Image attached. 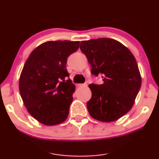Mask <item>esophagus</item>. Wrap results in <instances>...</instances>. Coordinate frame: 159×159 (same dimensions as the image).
Wrapping results in <instances>:
<instances>
[{"label":"esophagus","mask_w":159,"mask_h":159,"mask_svg":"<svg viewBox=\"0 0 159 159\" xmlns=\"http://www.w3.org/2000/svg\"><path fill=\"white\" fill-rule=\"evenodd\" d=\"M79 87H86L87 86V84H79L78 85Z\"/></svg>","instance_id":"34e87169"}]
</instances>
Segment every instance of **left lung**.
<instances>
[{"label": "left lung", "instance_id": "left-lung-1", "mask_svg": "<svg viewBox=\"0 0 159 159\" xmlns=\"http://www.w3.org/2000/svg\"><path fill=\"white\" fill-rule=\"evenodd\" d=\"M80 49L91 66V73L101 75L102 84L89 85L92 96L86 103L93 119L115 121L130 110L141 86V77L132 52L117 40L99 38L80 42Z\"/></svg>", "mask_w": 159, "mask_h": 159}]
</instances>
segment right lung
<instances>
[{"label": "right lung", "mask_w": 159, "mask_h": 159, "mask_svg": "<svg viewBox=\"0 0 159 159\" xmlns=\"http://www.w3.org/2000/svg\"><path fill=\"white\" fill-rule=\"evenodd\" d=\"M79 41H48L32 51L19 80V91L29 113L41 123L54 125L68 117L75 85L66 69Z\"/></svg>", "instance_id": "1"}]
</instances>
